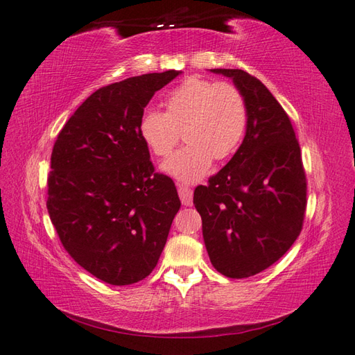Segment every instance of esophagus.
I'll use <instances>...</instances> for the list:
<instances>
[{
    "instance_id": "1",
    "label": "esophagus",
    "mask_w": 355,
    "mask_h": 355,
    "mask_svg": "<svg viewBox=\"0 0 355 355\" xmlns=\"http://www.w3.org/2000/svg\"><path fill=\"white\" fill-rule=\"evenodd\" d=\"M178 195H180V200L184 205H192V200H193V192L191 187L183 186V184H178Z\"/></svg>"
}]
</instances>
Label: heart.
Returning a JSON list of instances; mask_svg holds the SVG:
<instances>
[{"mask_svg":"<svg viewBox=\"0 0 355 355\" xmlns=\"http://www.w3.org/2000/svg\"><path fill=\"white\" fill-rule=\"evenodd\" d=\"M164 112L146 109L139 135L157 157H168L183 133L186 145L163 164L183 183L202 180L213 159L230 157L248 125V105L241 89L228 81L187 77L164 96Z\"/></svg>","mask_w":355,"mask_h":355,"instance_id":"obj_1","label":"heart"}]
</instances>
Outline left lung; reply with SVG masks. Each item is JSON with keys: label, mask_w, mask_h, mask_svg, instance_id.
I'll return each instance as SVG.
<instances>
[{"label": "left lung", "mask_w": 355, "mask_h": 355, "mask_svg": "<svg viewBox=\"0 0 355 355\" xmlns=\"http://www.w3.org/2000/svg\"><path fill=\"white\" fill-rule=\"evenodd\" d=\"M211 72L241 89L248 125L233 159L195 189L193 204L211 265L228 278H246L274 265L298 239L306 171L292 122L268 87L242 69Z\"/></svg>", "instance_id": "8db88e82"}]
</instances>
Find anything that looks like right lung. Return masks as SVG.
I'll return each instance as SVG.
<instances>
[{
  "mask_svg": "<svg viewBox=\"0 0 355 355\" xmlns=\"http://www.w3.org/2000/svg\"><path fill=\"white\" fill-rule=\"evenodd\" d=\"M180 71L144 73L100 87L57 136L46 209L63 248L113 286L153 272L180 210L174 181L154 172L139 121Z\"/></svg>",
  "mask_w": 355,
  "mask_h": 355,
  "instance_id": "add662e5",
  "label": "right lung"
}]
</instances>
